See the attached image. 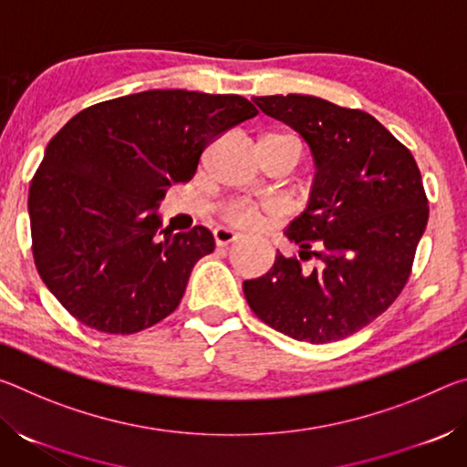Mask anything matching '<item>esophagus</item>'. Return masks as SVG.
I'll list each match as a JSON object with an SVG mask.
<instances>
[{
  "label": "esophagus",
  "instance_id": "obj_1",
  "mask_svg": "<svg viewBox=\"0 0 467 467\" xmlns=\"http://www.w3.org/2000/svg\"><path fill=\"white\" fill-rule=\"evenodd\" d=\"M241 239V233H236L234 228H228V226H218L214 231V241L218 247H226V244H231L234 241Z\"/></svg>",
  "mask_w": 467,
  "mask_h": 467
}]
</instances>
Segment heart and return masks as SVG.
I'll list each match as a JSON object with an SVG mask.
<instances>
[{
  "instance_id": "obj_1",
  "label": "heart",
  "mask_w": 467,
  "mask_h": 467,
  "mask_svg": "<svg viewBox=\"0 0 467 467\" xmlns=\"http://www.w3.org/2000/svg\"><path fill=\"white\" fill-rule=\"evenodd\" d=\"M270 212V205L253 202V200H231L220 208V218L223 223L234 228H257Z\"/></svg>"
}]
</instances>
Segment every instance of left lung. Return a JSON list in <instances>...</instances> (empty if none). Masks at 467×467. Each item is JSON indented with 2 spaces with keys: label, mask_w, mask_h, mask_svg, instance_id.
Listing matches in <instances>:
<instances>
[{
  "label": "left lung",
  "mask_w": 467,
  "mask_h": 467,
  "mask_svg": "<svg viewBox=\"0 0 467 467\" xmlns=\"http://www.w3.org/2000/svg\"><path fill=\"white\" fill-rule=\"evenodd\" d=\"M253 100L306 140L317 175L306 210L284 231L303 251L278 253L270 272L244 280V298L284 336L311 344L344 339L389 309L412 274L429 223L420 169L365 110L309 94ZM309 258L318 264L305 268Z\"/></svg>",
  "instance_id": "8db88e82"
}]
</instances>
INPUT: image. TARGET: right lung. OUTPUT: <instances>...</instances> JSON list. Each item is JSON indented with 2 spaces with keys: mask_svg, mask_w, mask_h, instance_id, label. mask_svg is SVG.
I'll use <instances>...</instances> for the list:
<instances>
[{
  "mask_svg": "<svg viewBox=\"0 0 467 467\" xmlns=\"http://www.w3.org/2000/svg\"><path fill=\"white\" fill-rule=\"evenodd\" d=\"M257 113L239 94L146 90L84 109L55 133L28 214L38 275L63 309L121 336L177 309L214 236L162 231L154 208L164 187L193 179L212 140Z\"/></svg>",
  "mask_w": 467,
  "mask_h": 467,
  "instance_id": "1",
  "label": "right lung"
}]
</instances>
